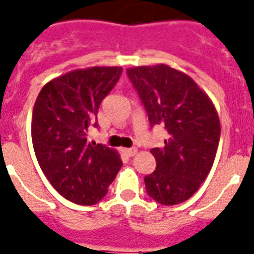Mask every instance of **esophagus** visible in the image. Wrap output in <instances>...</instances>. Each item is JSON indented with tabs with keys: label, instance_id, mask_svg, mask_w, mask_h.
I'll return each instance as SVG.
<instances>
[{
	"label": "esophagus",
	"instance_id": "1",
	"mask_svg": "<svg viewBox=\"0 0 254 254\" xmlns=\"http://www.w3.org/2000/svg\"><path fill=\"white\" fill-rule=\"evenodd\" d=\"M124 154H127V157H133L137 154V149L135 147H130V149H124Z\"/></svg>",
	"mask_w": 254,
	"mask_h": 254
}]
</instances>
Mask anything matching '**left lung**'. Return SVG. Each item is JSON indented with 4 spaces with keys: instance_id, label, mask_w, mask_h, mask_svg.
Returning <instances> with one entry per match:
<instances>
[{
    "instance_id": "left-lung-1",
    "label": "left lung",
    "mask_w": 254,
    "mask_h": 254,
    "mask_svg": "<svg viewBox=\"0 0 254 254\" xmlns=\"http://www.w3.org/2000/svg\"><path fill=\"white\" fill-rule=\"evenodd\" d=\"M149 117L150 127L169 133L163 147H153L157 167L145 177L147 195L174 205L196 192L212 167L220 139L216 109L186 73L166 64L127 71Z\"/></svg>"
}]
</instances>
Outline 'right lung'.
Wrapping results in <instances>:
<instances>
[{
  "mask_svg": "<svg viewBox=\"0 0 254 254\" xmlns=\"http://www.w3.org/2000/svg\"><path fill=\"white\" fill-rule=\"evenodd\" d=\"M121 72V67H92L65 73L42 88L34 104L38 163L54 189L76 204L99 203L123 166L115 150L87 141L88 127Z\"/></svg>",
  "mask_w": 254,
  "mask_h": 254,
  "instance_id": "right-lung-1",
  "label": "right lung"
}]
</instances>
